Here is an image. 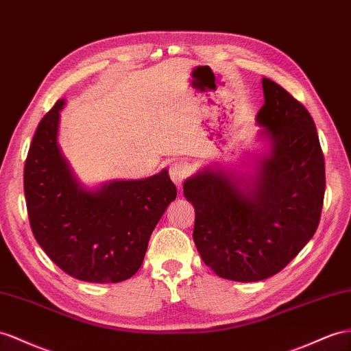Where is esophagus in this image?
Wrapping results in <instances>:
<instances>
[{
    "instance_id": "esophagus-1",
    "label": "esophagus",
    "mask_w": 351,
    "mask_h": 351,
    "mask_svg": "<svg viewBox=\"0 0 351 351\" xmlns=\"http://www.w3.org/2000/svg\"><path fill=\"white\" fill-rule=\"evenodd\" d=\"M169 173L172 181L178 188H181L185 179L190 175V167H188L186 163H182V161H176V163H172L169 167Z\"/></svg>"
}]
</instances>
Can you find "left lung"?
Listing matches in <instances>:
<instances>
[{"instance_id":"obj_1","label":"left lung","mask_w":351,"mask_h":351,"mask_svg":"<svg viewBox=\"0 0 351 351\" xmlns=\"http://www.w3.org/2000/svg\"><path fill=\"white\" fill-rule=\"evenodd\" d=\"M263 90L256 123L271 141V154L261 161L254 188L241 190L210 169L184 182L203 263L234 282L282 271L316 232L325 197V157L310 112L271 80L263 78Z\"/></svg>"}]
</instances>
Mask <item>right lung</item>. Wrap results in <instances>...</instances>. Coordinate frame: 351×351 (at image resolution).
<instances>
[{
    "instance_id": "1",
    "label": "right lung",
    "mask_w": 351,
    "mask_h": 351,
    "mask_svg": "<svg viewBox=\"0 0 351 351\" xmlns=\"http://www.w3.org/2000/svg\"><path fill=\"white\" fill-rule=\"evenodd\" d=\"M64 104L58 101L43 117L25 161L31 230L51 261L78 280H128L142 265L151 232L176 199V186L167 170L97 191L78 185L56 142Z\"/></svg>"
}]
</instances>
